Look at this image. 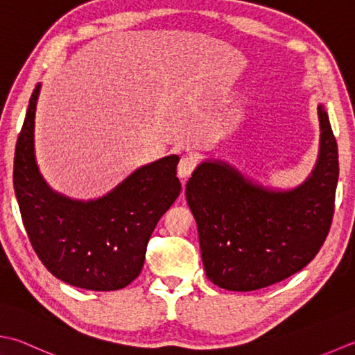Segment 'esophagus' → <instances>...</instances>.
<instances>
[{"mask_svg": "<svg viewBox=\"0 0 355 355\" xmlns=\"http://www.w3.org/2000/svg\"><path fill=\"white\" fill-rule=\"evenodd\" d=\"M196 169V162L191 157H183L178 163V177L186 182V178L191 177V173Z\"/></svg>", "mask_w": 355, "mask_h": 355, "instance_id": "obj_1", "label": "esophagus"}]
</instances>
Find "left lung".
Instances as JSON below:
<instances>
[{"mask_svg":"<svg viewBox=\"0 0 355 355\" xmlns=\"http://www.w3.org/2000/svg\"><path fill=\"white\" fill-rule=\"evenodd\" d=\"M320 152L291 191L257 184L225 162H203L186 184L207 279L227 291H255L302 270L320 251L334 215L338 150L318 104Z\"/></svg>","mask_w":355,"mask_h":355,"instance_id":"1","label":"left lung"}]
</instances>
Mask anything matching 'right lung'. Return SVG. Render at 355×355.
<instances>
[{"label": "right lung", "instance_id": "right-lung-1", "mask_svg": "<svg viewBox=\"0 0 355 355\" xmlns=\"http://www.w3.org/2000/svg\"><path fill=\"white\" fill-rule=\"evenodd\" d=\"M41 85L32 92L18 135L13 187L33 251L61 282L89 291H116L141 272L150 234L182 192L178 155L132 172L96 200H72L52 191L33 154L35 110Z\"/></svg>", "mask_w": 355, "mask_h": 355}]
</instances>
